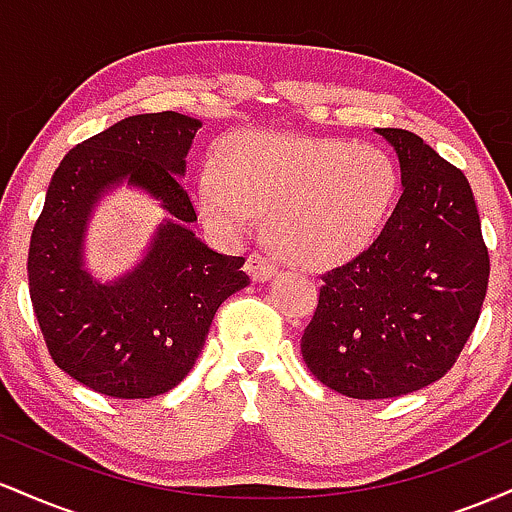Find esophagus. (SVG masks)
I'll list each match as a JSON object with an SVG mask.
<instances>
[{"label": "esophagus", "mask_w": 512, "mask_h": 512, "mask_svg": "<svg viewBox=\"0 0 512 512\" xmlns=\"http://www.w3.org/2000/svg\"><path fill=\"white\" fill-rule=\"evenodd\" d=\"M245 267H248V274L255 281H269L276 272H279V267H276L272 257L262 255V252H252Z\"/></svg>", "instance_id": "obj_1"}]
</instances>
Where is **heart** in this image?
I'll list each match as a JSON object with an SVG mask.
<instances>
[{"label": "heart", "instance_id": "heart-1", "mask_svg": "<svg viewBox=\"0 0 512 512\" xmlns=\"http://www.w3.org/2000/svg\"><path fill=\"white\" fill-rule=\"evenodd\" d=\"M385 151L344 139L240 132L197 175L202 214L223 236H245L269 211V238L286 260L330 269L361 255L397 197Z\"/></svg>", "mask_w": 512, "mask_h": 512}]
</instances>
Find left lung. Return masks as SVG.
<instances>
[{
    "label": "left lung",
    "mask_w": 512,
    "mask_h": 512,
    "mask_svg": "<svg viewBox=\"0 0 512 512\" xmlns=\"http://www.w3.org/2000/svg\"><path fill=\"white\" fill-rule=\"evenodd\" d=\"M404 192L361 255L322 274L301 354L322 385L354 399L402 397L460 358L489 289V248L472 187L409 129L383 127Z\"/></svg>",
    "instance_id": "8db88e82"
}]
</instances>
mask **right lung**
<instances>
[{"label": "right lung", "instance_id": "add662e5", "mask_svg": "<svg viewBox=\"0 0 512 512\" xmlns=\"http://www.w3.org/2000/svg\"><path fill=\"white\" fill-rule=\"evenodd\" d=\"M202 122L173 113L132 115L76 144L52 175L28 248L35 320L57 368L115 399L173 390L195 366L211 320L250 276L243 257L209 250L187 223L195 207L178 175ZM122 179L142 184L176 219L150 257L113 287L80 269L87 211Z\"/></svg>", "mask_w": 512, "mask_h": 512}]
</instances>
